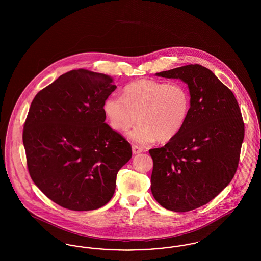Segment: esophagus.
I'll list each match as a JSON object with an SVG mask.
<instances>
[{
    "label": "esophagus",
    "instance_id": "34e87169",
    "mask_svg": "<svg viewBox=\"0 0 261 261\" xmlns=\"http://www.w3.org/2000/svg\"><path fill=\"white\" fill-rule=\"evenodd\" d=\"M132 152H133V154H139V153L143 152V149L140 148V147H138V146L133 145V146H132Z\"/></svg>",
    "mask_w": 261,
    "mask_h": 261
}]
</instances>
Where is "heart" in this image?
<instances>
[{
    "mask_svg": "<svg viewBox=\"0 0 261 261\" xmlns=\"http://www.w3.org/2000/svg\"><path fill=\"white\" fill-rule=\"evenodd\" d=\"M191 108L187 88L150 79L135 81L124 89L123 97L111 95L103 105L112 128L125 131L139 119L140 123L128 132L131 141L147 145L158 139L165 143L177 136L186 124Z\"/></svg>",
    "mask_w": 261,
    "mask_h": 261,
    "instance_id": "obj_1",
    "label": "heart"
}]
</instances>
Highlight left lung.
Here are the masks:
<instances>
[{
    "mask_svg": "<svg viewBox=\"0 0 261 261\" xmlns=\"http://www.w3.org/2000/svg\"><path fill=\"white\" fill-rule=\"evenodd\" d=\"M155 75L186 83L191 108L181 132L149 150L150 190L168 211H193L214 199L236 173L245 136L242 113L232 91L204 66L190 64Z\"/></svg>",
    "mask_w": 261,
    "mask_h": 261,
    "instance_id": "8db88e82",
    "label": "left lung"
}]
</instances>
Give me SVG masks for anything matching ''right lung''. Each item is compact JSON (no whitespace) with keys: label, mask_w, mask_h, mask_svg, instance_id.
<instances>
[{"label":"right lung","mask_w":261,"mask_h":261,"mask_svg":"<svg viewBox=\"0 0 261 261\" xmlns=\"http://www.w3.org/2000/svg\"><path fill=\"white\" fill-rule=\"evenodd\" d=\"M116 89L110 75L71 70L40 91L23 127L29 174L54 202L93 211L113 196L132 149L105 123L106 99Z\"/></svg>","instance_id":"add662e5"}]
</instances>
